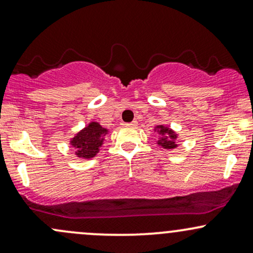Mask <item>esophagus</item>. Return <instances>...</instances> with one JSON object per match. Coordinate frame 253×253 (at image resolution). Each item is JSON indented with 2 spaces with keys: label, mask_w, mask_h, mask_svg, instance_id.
Listing matches in <instances>:
<instances>
[{
  "label": "esophagus",
  "mask_w": 253,
  "mask_h": 253,
  "mask_svg": "<svg viewBox=\"0 0 253 253\" xmlns=\"http://www.w3.org/2000/svg\"><path fill=\"white\" fill-rule=\"evenodd\" d=\"M126 126H130V127H135V126H137V122L134 121V122H131V123H126Z\"/></svg>",
  "instance_id": "34e87169"
}]
</instances>
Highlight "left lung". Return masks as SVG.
<instances>
[{
	"label": "left lung",
	"mask_w": 253,
	"mask_h": 253,
	"mask_svg": "<svg viewBox=\"0 0 253 253\" xmlns=\"http://www.w3.org/2000/svg\"><path fill=\"white\" fill-rule=\"evenodd\" d=\"M159 134L164 135V137H162L158 141L159 145H162L163 147L167 149H172L175 148L176 143H175V138H176V134L172 131V130L169 129V127H165L163 126H159Z\"/></svg>",
	"instance_id": "8db88e82"
}]
</instances>
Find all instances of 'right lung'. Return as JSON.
I'll list each match as a JSON object with an SVG mask.
<instances>
[{"label":"right lung","instance_id":"add662e5","mask_svg":"<svg viewBox=\"0 0 253 253\" xmlns=\"http://www.w3.org/2000/svg\"><path fill=\"white\" fill-rule=\"evenodd\" d=\"M106 134L107 129L99 123L91 122L71 140V145L76 148V154L81 158H93L101 147Z\"/></svg>","mask_w":253,"mask_h":253}]
</instances>
